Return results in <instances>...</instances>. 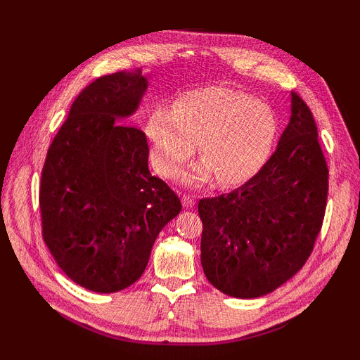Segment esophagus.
<instances>
[{"instance_id":"1","label":"esophagus","mask_w":360,"mask_h":360,"mask_svg":"<svg viewBox=\"0 0 360 360\" xmlns=\"http://www.w3.org/2000/svg\"><path fill=\"white\" fill-rule=\"evenodd\" d=\"M182 204H184V207H193L195 205V196L193 195H182Z\"/></svg>"}]
</instances>
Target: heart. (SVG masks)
Here are the masks:
<instances>
[{
	"label": "heart",
	"instance_id": "1",
	"mask_svg": "<svg viewBox=\"0 0 360 360\" xmlns=\"http://www.w3.org/2000/svg\"><path fill=\"white\" fill-rule=\"evenodd\" d=\"M277 119L263 102L231 88L190 91L173 110L156 108L147 122L156 167L178 174L196 150L202 158L186 173L190 184H204L217 176L232 186L250 178L269 156L277 137Z\"/></svg>",
	"mask_w": 360,
	"mask_h": 360
}]
</instances>
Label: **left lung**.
Wrapping results in <instances>:
<instances>
[{
  "instance_id": "obj_1",
  "label": "left lung",
  "mask_w": 360,
  "mask_h": 360,
  "mask_svg": "<svg viewBox=\"0 0 360 360\" xmlns=\"http://www.w3.org/2000/svg\"><path fill=\"white\" fill-rule=\"evenodd\" d=\"M326 198L328 167L316 120L290 93L289 124L262 170L233 192L198 204L205 277L231 297L272 292L309 258Z\"/></svg>"
}]
</instances>
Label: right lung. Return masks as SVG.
Masks as SVG:
<instances>
[{
    "mask_svg": "<svg viewBox=\"0 0 360 360\" xmlns=\"http://www.w3.org/2000/svg\"><path fill=\"white\" fill-rule=\"evenodd\" d=\"M147 86L141 70L91 82L44 160V243L60 269L94 292H117L139 280L159 232L182 207L148 170L147 136L125 120Z\"/></svg>",
    "mask_w": 360,
    "mask_h": 360,
    "instance_id": "add662e5",
    "label": "right lung"
}]
</instances>
